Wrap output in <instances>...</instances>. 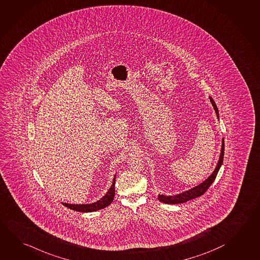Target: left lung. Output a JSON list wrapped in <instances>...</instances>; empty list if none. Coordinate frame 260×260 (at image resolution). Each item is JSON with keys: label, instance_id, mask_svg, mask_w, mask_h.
Returning a JSON list of instances; mask_svg holds the SVG:
<instances>
[{"label": "left lung", "instance_id": "8db88e82", "mask_svg": "<svg viewBox=\"0 0 260 260\" xmlns=\"http://www.w3.org/2000/svg\"><path fill=\"white\" fill-rule=\"evenodd\" d=\"M210 100H211V103L213 104L214 111H215L218 119H219V112H218L217 106H216L214 101L211 97H210ZM223 154H224V140L222 138V150H221V155H220V157H219L217 166H216L215 170L213 171V174L211 175L207 180H204L203 183H201V184L194 187L192 189H189V190H186V191L182 192V193L177 194V195H174V196L159 195L158 196V200L162 202V203H168V204H177V203H186V202H188L189 200H192V199L202 196L209 189V187L213 184V181L215 180V178H216V176L218 174V171L220 170V168H221V166L222 164Z\"/></svg>", "mask_w": 260, "mask_h": 260}]
</instances>
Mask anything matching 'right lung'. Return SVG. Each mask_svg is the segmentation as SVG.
<instances>
[{"label": "right lung", "mask_w": 260, "mask_h": 260, "mask_svg": "<svg viewBox=\"0 0 260 260\" xmlns=\"http://www.w3.org/2000/svg\"><path fill=\"white\" fill-rule=\"evenodd\" d=\"M114 184H115V178L113 179V182L111 188L108 190V192L105 194L103 198L99 200L96 203H90V204H70V203H63L64 206L70 208L71 210H74L77 212H81V213H90V212H95L101 209L109 206L114 198L115 195V189H114Z\"/></svg>", "instance_id": "add662e5"}]
</instances>
